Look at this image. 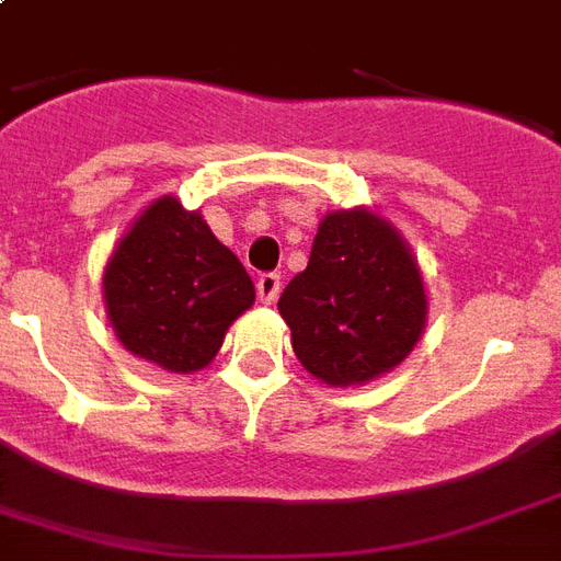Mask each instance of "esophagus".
I'll return each mask as SVG.
<instances>
[{"mask_svg":"<svg viewBox=\"0 0 561 561\" xmlns=\"http://www.w3.org/2000/svg\"><path fill=\"white\" fill-rule=\"evenodd\" d=\"M279 288H282V279L279 273H262L259 276V282H255V290H259V297H262V302H276V297H279Z\"/></svg>","mask_w":561,"mask_h":561,"instance_id":"obj_1","label":"esophagus"}]
</instances>
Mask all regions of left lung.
Listing matches in <instances>:
<instances>
[{"instance_id": "1", "label": "left lung", "mask_w": 561, "mask_h": 561, "mask_svg": "<svg viewBox=\"0 0 561 561\" xmlns=\"http://www.w3.org/2000/svg\"><path fill=\"white\" fill-rule=\"evenodd\" d=\"M294 352L308 373L350 387L390 373L425 329L416 259L396 229L367 209L332 211L311 259L279 297Z\"/></svg>"}]
</instances>
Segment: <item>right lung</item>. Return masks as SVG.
I'll return each instance as SVG.
<instances>
[{
	"label": "right lung",
	"mask_w": 561,
	"mask_h": 561,
	"mask_svg": "<svg viewBox=\"0 0 561 561\" xmlns=\"http://www.w3.org/2000/svg\"><path fill=\"white\" fill-rule=\"evenodd\" d=\"M253 299L244 264L174 197L153 201L104 267V302L118 341L169 373L206 367Z\"/></svg>",
	"instance_id": "add662e5"
}]
</instances>
